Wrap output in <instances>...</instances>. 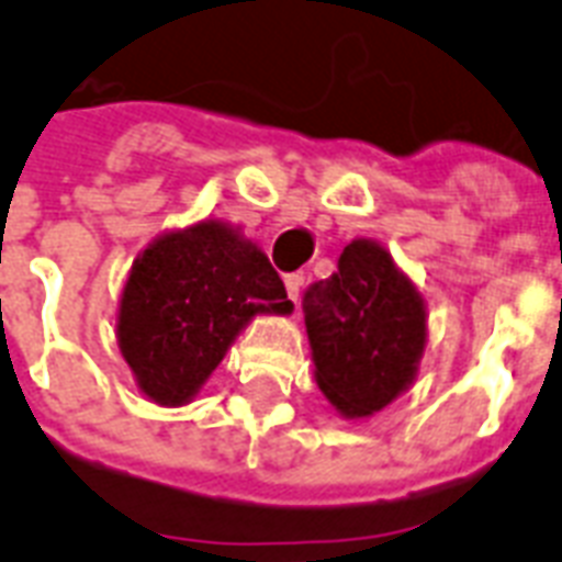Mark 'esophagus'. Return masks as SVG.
Masks as SVG:
<instances>
[{"label": "esophagus", "instance_id": "34e87169", "mask_svg": "<svg viewBox=\"0 0 562 562\" xmlns=\"http://www.w3.org/2000/svg\"><path fill=\"white\" fill-rule=\"evenodd\" d=\"M285 291H289V297L297 303L300 291H303V277H300V273H289V277H285Z\"/></svg>", "mask_w": 562, "mask_h": 562}]
</instances>
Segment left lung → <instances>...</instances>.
<instances>
[{"label":"left lung","mask_w":562,"mask_h":562,"mask_svg":"<svg viewBox=\"0 0 562 562\" xmlns=\"http://www.w3.org/2000/svg\"><path fill=\"white\" fill-rule=\"evenodd\" d=\"M315 383L341 418H371L415 383L427 348V306L392 252L353 238L338 273L306 291Z\"/></svg>","instance_id":"left-lung-1"}]
</instances>
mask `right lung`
<instances>
[{"instance_id":"add662e5","label":"right lung","mask_w":562,"mask_h":562,"mask_svg":"<svg viewBox=\"0 0 562 562\" xmlns=\"http://www.w3.org/2000/svg\"><path fill=\"white\" fill-rule=\"evenodd\" d=\"M259 244L241 226L203 217L156 235L128 268L117 348L144 397L186 406L256 315H291Z\"/></svg>"}]
</instances>
